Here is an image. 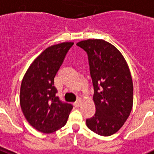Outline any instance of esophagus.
Returning <instances> with one entry per match:
<instances>
[{
	"instance_id": "34e87169",
	"label": "esophagus",
	"mask_w": 154,
	"mask_h": 154,
	"mask_svg": "<svg viewBox=\"0 0 154 154\" xmlns=\"http://www.w3.org/2000/svg\"><path fill=\"white\" fill-rule=\"evenodd\" d=\"M81 103V100H78L77 101H75V103H74V105L75 106V107H79V106L80 105Z\"/></svg>"
}]
</instances>
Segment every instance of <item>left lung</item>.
Listing matches in <instances>:
<instances>
[{
	"mask_svg": "<svg viewBox=\"0 0 154 154\" xmlns=\"http://www.w3.org/2000/svg\"><path fill=\"white\" fill-rule=\"evenodd\" d=\"M76 45L88 54L94 88L96 113L87 119V126L99 135H112L124 125L133 108V84L128 64L115 46L102 39Z\"/></svg>",
	"mask_w": 154,
	"mask_h": 154,
	"instance_id": "1",
	"label": "left lung"
}]
</instances>
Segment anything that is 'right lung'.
<instances>
[{"label": "right lung", "instance_id": "right-lung-1", "mask_svg": "<svg viewBox=\"0 0 154 154\" xmlns=\"http://www.w3.org/2000/svg\"><path fill=\"white\" fill-rule=\"evenodd\" d=\"M73 42L46 48L29 66L20 91V104L25 117L35 129L51 133L66 125L73 106L56 96L54 79Z\"/></svg>", "mask_w": 154, "mask_h": 154}]
</instances>
